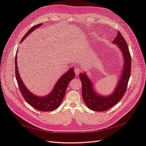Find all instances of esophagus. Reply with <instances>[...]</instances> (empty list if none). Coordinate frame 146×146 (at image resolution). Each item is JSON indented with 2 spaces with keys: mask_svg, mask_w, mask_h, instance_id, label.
Listing matches in <instances>:
<instances>
[{
  "mask_svg": "<svg viewBox=\"0 0 146 146\" xmlns=\"http://www.w3.org/2000/svg\"><path fill=\"white\" fill-rule=\"evenodd\" d=\"M74 71H75V73H76V74L77 75V76H78V74H79L80 72H82V70L80 68H75Z\"/></svg>",
  "mask_w": 146,
  "mask_h": 146,
  "instance_id": "1",
  "label": "esophagus"
}]
</instances>
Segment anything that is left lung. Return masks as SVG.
<instances>
[{
  "label": "left lung",
  "mask_w": 146,
  "mask_h": 146,
  "mask_svg": "<svg viewBox=\"0 0 146 146\" xmlns=\"http://www.w3.org/2000/svg\"><path fill=\"white\" fill-rule=\"evenodd\" d=\"M113 43L118 45L122 52L124 66L120 77L121 78L118 82L114 92L111 95L104 96L96 93L93 90V83L88 76H86L85 72L79 74L82 85L83 99L87 107L92 111L98 112L108 111L121 100L127 88L128 83L130 77L131 65V58L128 45L120 32H118L117 36L114 39Z\"/></svg>",
  "instance_id": "obj_1"
}]
</instances>
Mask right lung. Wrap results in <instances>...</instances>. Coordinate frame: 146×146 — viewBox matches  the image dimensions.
Returning a JSON list of instances; mask_svg holds the SVG:
<instances>
[{"instance_id":"obj_1","label":"right lung","mask_w":146,"mask_h":146,"mask_svg":"<svg viewBox=\"0 0 146 146\" xmlns=\"http://www.w3.org/2000/svg\"><path fill=\"white\" fill-rule=\"evenodd\" d=\"M42 25L43 23H41V24H38L31 27V29L27 31V33L25 35V36L22 38L21 42L24 40L27 36H28L29 34L32 33L34 30L38 28ZM17 54H16L15 56L16 78H17L20 92L26 101L35 109L40 111L49 112L56 110L60 106L62 100L64 99L69 83L75 77L74 68H70L68 72L64 75H62V76H61L60 79L56 83V85L54 86L52 92L49 94L44 97L37 96L34 95L33 93H31L27 89L24 85V83L22 81L20 76H19L17 66L18 64L17 61Z\"/></svg>"}]
</instances>
